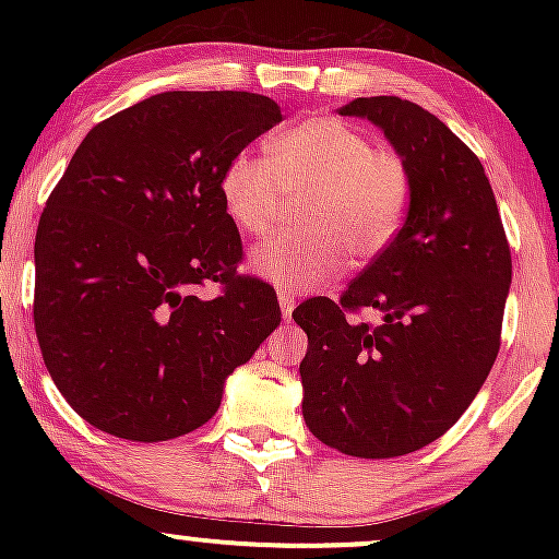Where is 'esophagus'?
I'll return each instance as SVG.
<instances>
[{
    "label": "esophagus",
    "mask_w": 559,
    "mask_h": 559,
    "mask_svg": "<svg viewBox=\"0 0 559 559\" xmlns=\"http://www.w3.org/2000/svg\"><path fill=\"white\" fill-rule=\"evenodd\" d=\"M278 301H281V312H284V318L288 320L294 312V305H297V299H294L292 292H286V288H281L278 292Z\"/></svg>",
    "instance_id": "esophagus-1"
}]
</instances>
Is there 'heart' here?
<instances>
[{
    "mask_svg": "<svg viewBox=\"0 0 559 559\" xmlns=\"http://www.w3.org/2000/svg\"><path fill=\"white\" fill-rule=\"evenodd\" d=\"M271 159L236 152L217 191L226 215L265 236L299 202L305 226L260 243L252 271L286 292H312L344 271L381 258L400 236L413 199V173L394 146L331 115L299 120L271 141Z\"/></svg>",
    "mask_w": 559,
    "mask_h": 559,
    "instance_id": "heart-1",
    "label": "heart"
}]
</instances>
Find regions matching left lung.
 Segmentation results:
<instances>
[{"mask_svg": "<svg viewBox=\"0 0 559 559\" xmlns=\"http://www.w3.org/2000/svg\"><path fill=\"white\" fill-rule=\"evenodd\" d=\"M338 112L383 128L413 199L394 243L342 297L292 312L307 333L301 413L338 452L400 457L444 436L484 386L502 344L510 241L484 165L436 115L400 96H360ZM362 309L382 320L360 321Z\"/></svg>", "mask_w": 559, "mask_h": 559, "instance_id": "obj_1", "label": "left lung"}]
</instances>
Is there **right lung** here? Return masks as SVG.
Returning a JSON list of instances; mask_svg holds the SVG:
<instances>
[{"mask_svg":"<svg viewBox=\"0 0 559 559\" xmlns=\"http://www.w3.org/2000/svg\"><path fill=\"white\" fill-rule=\"evenodd\" d=\"M281 123L249 92H165L96 123L36 230L34 325L70 407L128 441L207 423L223 381L281 323L275 288L239 273L223 165ZM215 283L204 300L195 288Z\"/></svg>","mask_w":559,"mask_h":559,"instance_id":"obj_1","label":"right lung"}]
</instances>
